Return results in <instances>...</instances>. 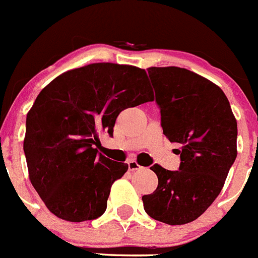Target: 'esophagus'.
I'll list each match as a JSON object with an SVG mask.
<instances>
[{
    "label": "esophagus",
    "mask_w": 258,
    "mask_h": 258,
    "mask_svg": "<svg viewBox=\"0 0 258 258\" xmlns=\"http://www.w3.org/2000/svg\"><path fill=\"white\" fill-rule=\"evenodd\" d=\"M128 167H129V170H132V172H134V170H139L142 169V165L138 164L137 160L134 159H130L128 162Z\"/></svg>",
    "instance_id": "esophagus-1"
}]
</instances>
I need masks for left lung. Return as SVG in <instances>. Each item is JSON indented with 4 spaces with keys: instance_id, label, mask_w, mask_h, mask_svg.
I'll return each mask as SVG.
<instances>
[{
    "instance_id": "left-lung-1",
    "label": "left lung",
    "mask_w": 258,
    "mask_h": 258,
    "mask_svg": "<svg viewBox=\"0 0 258 258\" xmlns=\"http://www.w3.org/2000/svg\"><path fill=\"white\" fill-rule=\"evenodd\" d=\"M162 128L180 144L178 170L154 164L158 187L143 196L144 210L167 224H184L206 212L223 188L237 157V121L221 88L175 68H149Z\"/></svg>"
}]
</instances>
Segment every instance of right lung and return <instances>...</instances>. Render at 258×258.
<instances>
[{
	"label": "right lung",
	"mask_w": 258,
	"mask_h": 258,
	"mask_svg": "<svg viewBox=\"0 0 258 258\" xmlns=\"http://www.w3.org/2000/svg\"><path fill=\"white\" fill-rule=\"evenodd\" d=\"M153 100L148 76L130 65L99 62L66 71L35 100L24 152L30 180L51 213L69 222L105 212L111 184L128 170L98 152L121 110Z\"/></svg>",
	"instance_id": "right-lung-1"
}]
</instances>
